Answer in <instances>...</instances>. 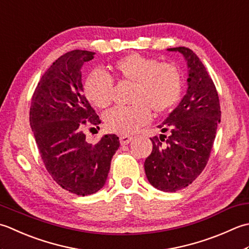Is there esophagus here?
Masks as SVG:
<instances>
[{
    "mask_svg": "<svg viewBox=\"0 0 249 249\" xmlns=\"http://www.w3.org/2000/svg\"><path fill=\"white\" fill-rule=\"evenodd\" d=\"M119 139H120L121 145H125V144L130 143L132 139H133V136H131V135H120Z\"/></svg>",
    "mask_w": 249,
    "mask_h": 249,
    "instance_id": "esophagus-1",
    "label": "esophagus"
}]
</instances>
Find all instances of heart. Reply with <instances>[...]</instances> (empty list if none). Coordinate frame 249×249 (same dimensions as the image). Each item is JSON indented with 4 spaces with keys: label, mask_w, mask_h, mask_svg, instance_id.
<instances>
[{
    "label": "heart",
    "mask_w": 249,
    "mask_h": 249,
    "mask_svg": "<svg viewBox=\"0 0 249 249\" xmlns=\"http://www.w3.org/2000/svg\"><path fill=\"white\" fill-rule=\"evenodd\" d=\"M115 77L134 84L131 106H118L105 115L110 132L133 133L149 123L151 114H163L177 103L181 92V76L172 63H159L154 58L130 53L114 64ZM114 80L102 71H94L86 78L84 92L96 107H108L113 100Z\"/></svg>",
    "instance_id": "b5f03b06"
}]
</instances>
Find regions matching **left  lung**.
<instances>
[{
	"mask_svg": "<svg viewBox=\"0 0 249 249\" xmlns=\"http://www.w3.org/2000/svg\"><path fill=\"white\" fill-rule=\"evenodd\" d=\"M167 50L185 57L189 69L188 89L178 106L158 126L169 135L150 139L153 151L144 166L147 179L155 188L175 192L191 184L204 170L221 111L214 82L199 57L186 47Z\"/></svg>",
	"mask_w": 249,
	"mask_h": 249,
	"instance_id": "left-lung-1",
	"label": "left lung"
}]
</instances>
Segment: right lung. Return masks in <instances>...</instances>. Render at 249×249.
I'll return each instance as SVG.
<instances>
[{"label":"right lung","instance_id":"obj_1","mask_svg":"<svg viewBox=\"0 0 249 249\" xmlns=\"http://www.w3.org/2000/svg\"><path fill=\"white\" fill-rule=\"evenodd\" d=\"M95 53L72 50L61 55L40 77L30 107V124L45 167L63 189L77 196L99 191L120 145L115 134L89 144L85 125L101 120L83 92L82 67Z\"/></svg>","mask_w":249,"mask_h":249}]
</instances>
